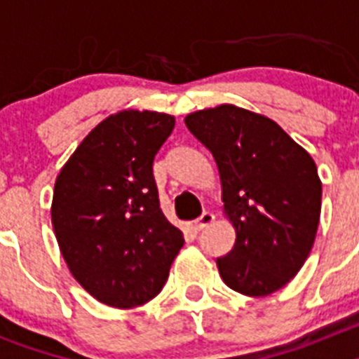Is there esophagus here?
<instances>
[{
  "label": "esophagus",
  "instance_id": "34e87169",
  "mask_svg": "<svg viewBox=\"0 0 359 359\" xmlns=\"http://www.w3.org/2000/svg\"><path fill=\"white\" fill-rule=\"evenodd\" d=\"M214 223V214L212 212H203L198 219L194 221V228L196 230H205L207 226Z\"/></svg>",
  "mask_w": 359,
  "mask_h": 359
}]
</instances>
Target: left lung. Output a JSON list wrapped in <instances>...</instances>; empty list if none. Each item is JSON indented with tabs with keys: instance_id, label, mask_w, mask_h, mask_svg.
<instances>
[{
	"instance_id": "1",
	"label": "left lung",
	"mask_w": 359,
	"mask_h": 359,
	"mask_svg": "<svg viewBox=\"0 0 359 359\" xmlns=\"http://www.w3.org/2000/svg\"><path fill=\"white\" fill-rule=\"evenodd\" d=\"M212 152L236 244L217 259L228 287L266 297L298 273L315 243L322 183L313 158L273 120L223 104L185 118Z\"/></svg>"
}]
</instances>
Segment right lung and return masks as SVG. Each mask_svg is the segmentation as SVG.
<instances>
[{
	"label": "right lung",
	"mask_w": 359,
	"mask_h": 359,
	"mask_svg": "<svg viewBox=\"0 0 359 359\" xmlns=\"http://www.w3.org/2000/svg\"><path fill=\"white\" fill-rule=\"evenodd\" d=\"M174 116L122 111L86 136L57 176L52 224L69 271L98 302L129 309L163 290L183 233L160 208L152 163Z\"/></svg>",
	"instance_id": "add662e5"
}]
</instances>
